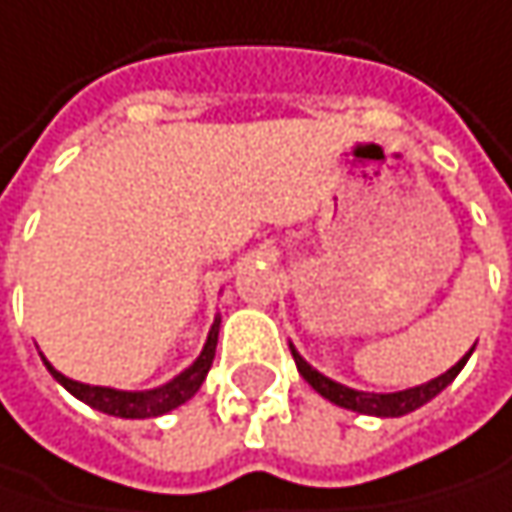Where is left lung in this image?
Returning a JSON list of instances; mask_svg holds the SVG:
<instances>
[{"instance_id":"obj_1","label":"left lung","mask_w":512,"mask_h":512,"mask_svg":"<svg viewBox=\"0 0 512 512\" xmlns=\"http://www.w3.org/2000/svg\"><path fill=\"white\" fill-rule=\"evenodd\" d=\"M288 347H291V355H294V361H297L300 376H303L323 399H329L332 405H341V408H347V411H355V414H367V417H405V414L422 408V405L431 402L440 390H446L449 384L455 382V376L463 370V364L469 361V355H472V349H475H469L452 370H446L443 376H437V379H431V382L408 387V390H396V393H367V390H355V387H347V384L332 382L329 376H323L320 370H314L309 361L294 349V344H288Z\"/></svg>"}]
</instances>
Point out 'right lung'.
I'll use <instances>...</instances> for the list:
<instances>
[{
    "label": "right lung",
    "instance_id": "right-lung-1",
    "mask_svg": "<svg viewBox=\"0 0 512 512\" xmlns=\"http://www.w3.org/2000/svg\"><path fill=\"white\" fill-rule=\"evenodd\" d=\"M218 329H221V317H215L209 335H206V344H203L201 355L180 373L174 376L171 382L160 384L154 390H116V387H101V384H84L57 373L55 367L46 361V355L40 352L46 370L55 376L57 382L63 384L75 399L87 402L90 408L101 411V414H110V417H122V420H148V417H163L168 411L180 408L183 402H189L198 390H201L203 379L212 367V358H215V347H218Z\"/></svg>",
    "mask_w": 512,
    "mask_h": 512
}]
</instances>
